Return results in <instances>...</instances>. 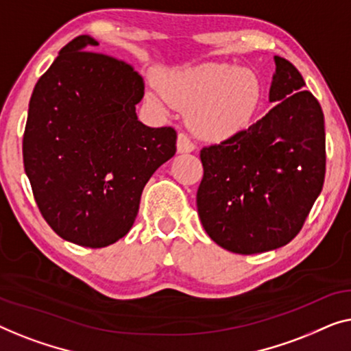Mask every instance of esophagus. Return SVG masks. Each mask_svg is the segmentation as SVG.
Returning <instances> with one entry per match:
<instances>
[{
  "mask_svg": "<svg viewBox=\"0 0 351 351\" xmlns=\"http://www.w3.org/2000/svg\"><path fill=\"white\" fill-rule=\"evenodd\" d=\"M176 147L180 154H184V152H192L195 149L194 143L191 141V138L186 135V133H178V141H176Z\"/></svg>",
  "mask_w": 351,
  "mask_h": 351,
  "instance_id": "obj_1",
  "label": "esophagus"
}]
</instances>
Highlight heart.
<instances>
[{
	"label": "heart",
	"mask_w": 351,
	"mask_h": 351,
	"mask_svg": "<svg viewBox=\"0 0 351 351\" xmlns=\"http://www.w3.org/2000/svg\"><path fill=\"white\" fill-rule=\"evenodd\" d=\"M149 97L159 105L170 101L192 108L191 125L208 141H224L253 124L263 106L264 86L254 71L229 65H205L171 71Z\"/></svg>",
	"instance_id": "1"
}]
</instances>
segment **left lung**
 <instances>
[{
  "label": "left lung",
  "mask_w": 351,
  "mask_h": 351,
  "mask_svg": "<svg viewBox=\"0 0 351 351\" xmlns=\"http://www.w3.org/2000/svg\"><path fill=\"white\" fill-rule=\"evenodd\" d=\"M275 106L240 135L200 151L202 226L224 250L256 254L299 234L323 189L324 116L293 63L274 57Z\"/></svg>",
  "instance_id": "obj_1"
}]
</instances>
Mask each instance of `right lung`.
I'll use <instances>...</instances> for the list:
<instances>
[{
    "mask_svg": "<svg viewBox=\"0 0 351 351\" xmlns=\"http://www.w3.org/2000/svg\"><path fill=\"white\" fill-rule=\"evenodd\" d=\"M81 34L58 52L29 98L23 165L43 218L87 248L112 245L132 229L141 192L176 152L171 127L136 117L143 77L125 62L92 52Z\"/></svg>",
    "mask_w": 351,
    "mask_h": 351,
    "instance_id": "right-lung-1",
    "label": "right lung"
}]
</instances>
